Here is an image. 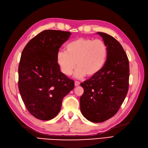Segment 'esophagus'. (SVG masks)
I'll use <instances>...</instances> for the list:
<instances>
[{
    "label": "esophagus",
    "mask_w": 148,
    "mask_h": 148,
    "mask_svg": "<svg viewBox=\"0 0 148 148\" xmlns=\"http://www.w3.org/2000/svg\"><path fill=\"white\" fill-rule=\"evenodd\" d=\"M79 84H80V83L79 82H77V81L75 82V86H79Z\"/></svg>",
    "instance_id": "34e87169"
}]
</instances>
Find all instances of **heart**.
<instances>
[{
    "instance_id": "b5f03b06",
    "label": "heart",
    "mask_w": 148,
    "mask_h": 148,
    "mask_svg": "<svg viewBox=\"0 0 148 148\" xmlns=\"http://www.w3.org/2000/svg\"><path fill=\"white\" fill-rule=\"evenodd\" d=\"M107 57V47L101 39L78 38L66 44L65 52L57 55V63L62 73L70 76L76 67L75 77H92L104 67Z\"/></svg>"
}]
</instances>
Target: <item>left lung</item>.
<instances>
[{
    "mask_svg": "<svg viewBox=\"0 0 148 148\" xmlns=\"http://www.w3.org/2000/svg\"><path fill=\"white\" fill-rule=\"evenodd\" d=\"M107 47L103 69L82 83L80 110L89 121L101 123L116 114L126 97L129 86V61L122 45L111 36L97 32Z\"/></svg>",
    "mask_w": 148,
    "mask_h": 148,
    "instance_id": "1",
    "label": "left lung"
}]
</instances>
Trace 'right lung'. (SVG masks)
<instances>
[{"label":"right lung","mask_w":148,"mask_h":148,"mask_svg":"<svg viewBox=\"0 0 148 148\" xmlns=\"http://www.w3.org/2000/svg\"><path fill=\"white\" fill-rule=\"evenodd\" d=\"M71 35L68 31L44 30L31 39L21 53L18 88L29 112L41 120L54 118L64 97L74 88L73 80L62 73L57 55Z\"/></svg>","instance_id":"right-lung-1"}]
</instances>
